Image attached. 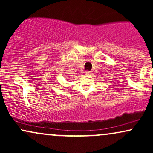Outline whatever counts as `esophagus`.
<instances>
[{
  "label": "esophagus",
  "instance_id": "obj_1",
  "mask_svg": "<svg viewBox=\"0 0 153 153\" xmlns=\"http://www.w3.org/2000/svg\"><path fill=\"white\" fill-rule=\"evenodd\" d=\"M85 75H89L91 74V72H90V71H85Z\"/></svg>",
  "mask_w": 153,
  "mask_h": 153
}]
</instances>
